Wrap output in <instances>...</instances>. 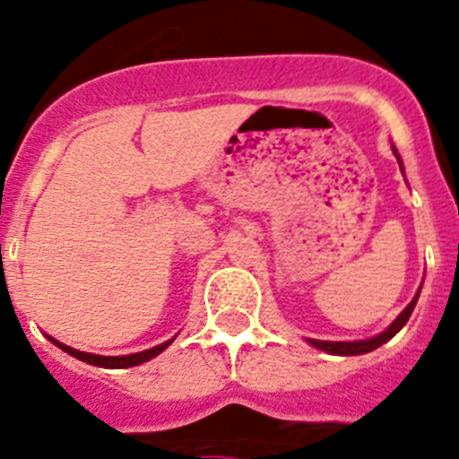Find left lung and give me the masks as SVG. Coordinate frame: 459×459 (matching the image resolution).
I'll return each mask as SVG.
<instances>
[{
  "label": "left lung",
  "mask_w": 459,
  "mask_h": 459,
  "mask_svg": "<svg viewBox=\"0 0 459 459\" xmlns=\"http://www.w3.org/2000/svg\"><path fill=\"white\" fill-rule=\"evenodd\" d=\"M391 148H394V155L400 164V171L404 173L403 160H400L398 151H395V146H391ZM419 295H420V288H419V292L414 295V299H411L410 304L403 308V313H400V316L395 317L389 327L384 329V332H379L377 336L363 338V341H317V338H307V342L308 345H313L316 350H322V352H327V354H338V357H354V354L373 352V350H377L379 345H384L386 341H391V338H394L395 333H398L400 329L407 325V320H410L411 311H414V307H416V301H419Z\"/></svg>",
  "instance_id": "8db88e82"
}]
</instances>
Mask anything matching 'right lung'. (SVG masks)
I'll return each instance as SVG.
<instances>
[{"label":"right lung","mask_w":459,"mask_h":459,"mask_svg":"<svg viewBox=\"0 0 459 459\" xmlns=\"http://www.w3.org/2000/svg\"><path fill=\"white\" fill-rule=\"evenodd\" d=\"M49 341L55 342L56 348H61L64 352H68L70 357L80 359V361L84 363H91V366H98V368H132V366H139V363L143 361H151L152 357H158L160 352H164V350L171 345L173 341H176V336L171 338V341L167 342H160V345H155V348L151 350H143V352H134V354H123V357H102V354H91V352H80V350L70 348V345H64V342H59L56 338L48 336Z\"/></svg>","instance_id":"1"}]
</instances>
